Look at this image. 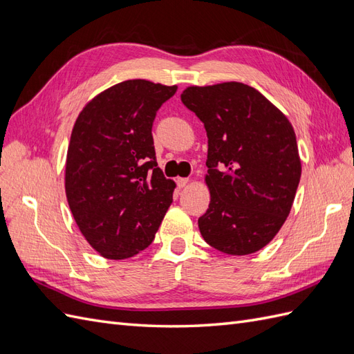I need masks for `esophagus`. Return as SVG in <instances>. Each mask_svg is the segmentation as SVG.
<instances>
[{"instance_id": "1", "label": "esophagus", "mask_w": 354, "mask_h": 354, "mask_svg": "<svg viewBox=\"0 0 354 354\" xmlns=\"http://www.w3.org/2000/svg\"><path fill=\"white\" fill-rule=\"evenodd\" d=\"M176 183H177V186L181 189V187H185V186L189 183V178H186V177H178V178L176 180Z\"/></svg>"}]
</instances>
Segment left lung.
<instances>
[{"label":"left lung","instance_id":"1","mask_svg":"<svg viewBox=\"0 0 354 354\" xmlns=\"http://www.w3.org/2000/svg\"><path fill=\"white\" fill-rule=\"evenodd\" d=\"M181 102L205 127L211 201L202 238L229 255L261 250L281 230L301 177L286 116L242 82L189 87Z\"/></svg>","mask_w":354,"mask_h":354}]
</instances>
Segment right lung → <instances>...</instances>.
Instances as JSON below:
<instances>
[{"mask_svg": "<svg viewBox=\"0 0 354 354\" xmlns=\"http://www.w3.org/2000/svg\"><path fill=\"white\" fill-rule=\"evenodd\" d=\"M176 91V85L124 81L94 97L73 125L66 198L84 238L106 259L147 248L173 202L176 183L158 167L152 127Z\"/></svg>", "mask_w": 354, "mask_h": 354, "instance_id": "add662e5", "label": "right lung"}]
</instances>
